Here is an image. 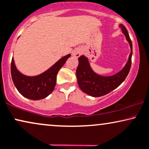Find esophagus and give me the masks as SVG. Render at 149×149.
<instances>
[{"mask_svg":"<svg viewBox=\"0 0 149 149\" xmlns=\"http://www.w3.org/2000/svg\"><path fill=\"white\" fill-rule=\"evenodd\" d=\"M82 50L80 49H77L73 51L72 54L73 56H75V57L78 58V57H80L81 54H82Z\"/></svg>","mask_w":149,"mask_h":149,"instance_id":"esophagus-1","label":"esophagus"}]
</instances>
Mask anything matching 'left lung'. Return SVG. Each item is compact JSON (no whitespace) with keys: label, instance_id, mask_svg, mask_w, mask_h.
<instances>
[{"label":"left lung","instance_id":"8db88e82","mask_svg":"<svg viewBox=\"0 0 149 149\" xmlns=\"http://www.w3.org/2000/svg\"><path fill=\"white\" fill-rule=\"evenodd\" d=\"M122 32L129 42L131 52L129 61L122 71L112 76H101L94 73L90 67L88 61L84 56L78 58L79 65L76 70L78 83L82 91L93 97H100L110 93L119 86L125 81L129 74L131 66L132 57V42L127 29L123 24H120Z\"/></svg>","mask_w":149,"mask_h":149}]
</instances>
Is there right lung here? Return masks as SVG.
I'll use <instances>...</instances> for the list:
<instances>
[{"mask_svg": "<svg viewBox=\"0 0 149 149\" xmlns=\"http://www.w3.org/2000/svg\"><path fill=\"white\" fill-rule=\"evenodd\" d=\"M70 56V54L64 56L47 71L33 77L26 76L20 73L17 70L14 58H12L11 73L17 90L24 97L33 100L47 97L55 88L58 71Z\"/></svg>", "mask_w": 149, "mask_h": 149, "instance_id": "add662e5", "label": "right lung"}]
</instances>
